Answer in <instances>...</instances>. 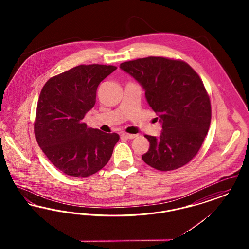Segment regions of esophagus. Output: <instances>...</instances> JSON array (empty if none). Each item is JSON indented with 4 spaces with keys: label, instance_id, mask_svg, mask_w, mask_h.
<instances>
[{
    "label": "esophagus",
    "instance_id": "esophagus-1",
    "mask_svg": "<svg viewBox=\"0 0 249 249\" xmlns=\"http://www.w3.org/2000/svg\"><path fill=\"white\" fill-rule=\"evenodd\" d=\"M121 136L124 137V138H127V139H133V138H135L137 135H136V134H130V133L122 132V133H121Z\"/></svg>",
    "mask_w": 249,
    "mask_h": 249
}]
</instances>
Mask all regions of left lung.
I'll return each mask as SVG.
<instances>
[{
  "label": "left lung",
  "mask_w": 249,
  "mask_h": 249,
  "mask_svg": "<svg viewBox=\"0 0 249 249\" xmlns=\"http://www.w3.org/2000/svg\"><path fill=\"white\" fill-rule=\"evenodd\" d=\"M119 68L142 86L162 127L159 137L144 135L149 149L142 160L163 172L186 165L201 148L211 122L210 99L198 73L185 61L162 57L126 61Z\"/></svg>",
  "instance_id": "8db88e82"
}]
</instances>
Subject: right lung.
<instances>
[{
  "instance_id": "add662e5",
  "label": "right lung",
  "mask_w": 249,
  "mask_h": 249,
  "mask_svg": "<svg viewBox=\"0 0 249 249\" xmlns=\"http://www.w3.org/2000/svg\"><path fill=\"white\" fill-rule=\"evenodd\" d=\"M117 69L79 65L51 77L38 99L35 134L40 148L60 172L75 178L93 175L107 165L118 133L88 128L84 117L94 107L101 83Z\"/></svg>"
}]
</instances>
